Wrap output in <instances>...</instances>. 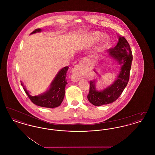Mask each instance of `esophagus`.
Instances as JSON below:
<instances>
[{
	"label": "esophagus",
	"instance_id": "obj_1",
	"mask_svg": "<svg viewBox=\"0 0 155 155\" xmlns=\"http://www.w3.org/2000/svg\"><path fill=\"white\" fill-rule=\"evenodd\" d=\"M88 67L87 63L85 60H82L81 62L74 67L72 71L71 79L72 81L77 82L81 78V75L84 73L85 68Z\"/></svg>",
	"mask_w": 155,
	"mask_h": 155
}]
</instances>
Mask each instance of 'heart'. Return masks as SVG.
Masks as SVG:
<instances>
[{"label": "heart", "instance_id": "heart-1", "mask_svg": "<svg viewBox=\"0 0 155 155\" xmlns=\"http://www.w3.org/2000/svg\"><path fill=\"white\" fill-rule=\"evenodd\" d=\"M103 36V33L99 31H92L87 33L83 37L79 49L80 50H87L92 46L97 44L100 41L94 51V54L97 55L109 44V38L107 37H104L103 38H102Z\"/></svg>", "mask_w": 155, "mask_h": 155}]
</instances>
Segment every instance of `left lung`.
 <instances>
[{"mask_svg": "<svg viewBox=\"0 0 155 155\" xmlns=\"http://www.w3.org/2000/svg\"><path fill=\"white\" fill-rule=\"evenodd\" d=\"M117 36L118 42L114 48L108 51L109 52L108 56L114 60L120 66L119 73L112 84L101 90L96 89L99 80L90 82L89 92L87 97L89 102L95 106H99L114 102L121 95L129 80L133 61L132 52L125 38L118 35ZM100 77L99 75V80Z\"/></svg>", "mask_w": 155, "mask_h": 155, "instance_id": "left-lung-1", "label": "left lung"}]
</instances>
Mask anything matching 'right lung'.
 Segmentation results:
<instances>
[{
	"label": "right lung",
	"mask_w": 155,
	"mask_h": 155,
	"mask_svg": "<svg viewBox=\"0 0 155 155\" xmlns=\"http://www.w3.org/2000/svg\"><path fill=\"white\" fill-rule=\"evenodd\" d=\"M41 32H42V29H37L34 31L31 35ZM68 69V67L66 66L59 70L52 81L49 87L44 92L37 95L33 96L31 95V92L27 90L22 81H21V84L24 91L32 103L41 107L54 108L59 106L64 99L65 88L67 84L66 73Z\"/></svg>",
	"instance_id": "add662e5"
}]
</instances>
